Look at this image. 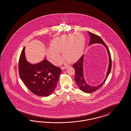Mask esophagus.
<instances>
[{"label": "esophagus", "mask_w": 131, "mask_h": 131, "mask_svg": "<svg viewBox=\"0 0 131 131\" xmlns=\"http://www.w3.org/2000/svg\"><path fill=\"white\" fill-rule=\"evenodd\" d=\"M68 67V65H65V66H64L62 67H61V69H62V70H64V69H66Z\"/></svg>", "instance_id": "34e87169"}]
</instances>
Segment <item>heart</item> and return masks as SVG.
I'll return each instance as SVG.
<instances>
[{
	"label": "heart",
	"mask_w": 131,
	"mask_h": 131,
	"mask_svg": "<svg viewBox=\"0 0 131 131\" xmlns=\"http://www.w3.org/2000/svg\"><path fill=\"white\" fill-rule=\"evenodd\" d=\"M85 45V37L80 32L64 35L52 40L46 54L48 60L55 65H59L62 62L63 58L60 53H62L65 60L73 62L83 55Z\"/></svg>",
	"instance_id": "heart-1"
}]
</instances>
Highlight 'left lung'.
<instances>
[{"mask_svg": "<svg viewBox=\"0 0 131 131\" xmlns=\"http://www.w3.org/2000/svg\"><path fill=\"white\" fill-rule=\"evenodd\" d=\"M88 33L89 34V36H90V40L89 46L95 43L102 44L107 49L108 54V57H109L108 67V70H107V75L105 78V79L104 80V81L101 84L95 86H91L88 84H87L84 78L83 71V61L84 55L82 56L81 58L80 59V60L77 62H76L72 66L75 71L74 79L77 85L79 86L80 89L83 92L86 93H91L98 90L99 88H100L103 85V84L105 83V81H106L107 76L110 74L111 71V58L110 50L107 48V45L103 41V40L99 36H97L93 33H92L91 32H88Z\"/></svg>", "mask_w": 131, "mask_h": 131, "instance_id": "left-lung-1", "label": "left lung"}]
</instances>
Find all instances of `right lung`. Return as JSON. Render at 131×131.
Listing matches in <instances>:
<instances>
[{"label":"right lung","mask_w":131,"mask_h":131,"mask_svg":"<svg viewBox=\"0 0 131 131\" xmlns=\"http://www.w3.org/2000/svg\"><path fill=\"white\" fill-rule=\"evenodd\" d=\"M25 47L19 61L20 78L28 89L36 95L47 96L55 89L61 70L46 59L32 64L26 60Z\"/></svg>","instance_id":"right-lung-1"}]
</instances>
